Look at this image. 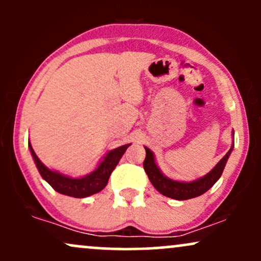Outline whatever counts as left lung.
Wrapping results in <instances>:
<instances>
[{"instance_id":"8db88e82","label":"left lung","mask_w":261,"mask_h":261,"mask_svg":"<svg viewBox=\"0 0 261 261\" xmlns=\"http://www.w3.org/2000/svg\"><path fill=\"white\" fill-rule=\"evenodd\" d=\"M145 149L146 158L145 161H143V168H145L146 174L148 175V179L149 181L152 182V185L160 191L162 195L168 196L170 199L189 200L193 199V197L202 195V194L206 193L210 188L214 187L215 182H216L218 179H220V176L222 175L224 166H226L227 160H228L233 147L227 152L226 155L218 162L216 167H215L211 172L207 173L205 176H202V178L190 182L172 180V179L164 176L161 173L157 164H155L153 153H152L147 147H145Z\"/></svg>"}]
</instances>
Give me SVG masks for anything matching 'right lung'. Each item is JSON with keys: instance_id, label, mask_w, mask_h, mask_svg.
Segmentation results:
<instances>
[{"instance_id": "add662e5", "label": "right lung", "mask_w": 261, "mask_h": 261, "mask_svg": "<svg viewBox=\"0 0 261 261\" xmlns=\"http://www.w3.org/2000/svg\"><path fill=\"white\" fill-rule=\"evenodd\" d=\"M128 146L130 145H124L110 151L106 155L104 161L98 166V168L91 173V174L83 176V178H70V176L62 175L58 172H53V170L46 168L39 160L38 155L35 154L34 149H33L32 145L29 143L33 160L37 164L40 175L51 185L54 190H56L60 194L72 197L91 196L93 194H97L100 190H103L108 184L110 174L115 169L116 164L119 163V161H120V158L125 153Z\"/></svg>"}]
</instances>
